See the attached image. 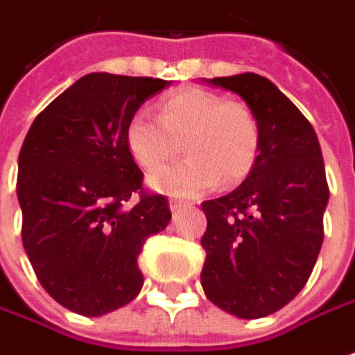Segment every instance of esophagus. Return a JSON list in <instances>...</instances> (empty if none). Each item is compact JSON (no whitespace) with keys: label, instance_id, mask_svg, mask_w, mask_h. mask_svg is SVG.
Masks as SVG:
<instances>
[{"label":"esophagus","instance_id":"esophagus-1","mask_svg":"<svg viewBox=\"0 0 355 355\" xmlns=\"http://www.w3.org/2000/svg\"><path fill=\"white\" fill-rule=\"evenodd\" d=\"M186 205H188V203L180 202V200H169V207H171V211H173V213H177V211H180V209H184Z\"/></svg>","mask_w":355,"mask_h":355}]
</instances>
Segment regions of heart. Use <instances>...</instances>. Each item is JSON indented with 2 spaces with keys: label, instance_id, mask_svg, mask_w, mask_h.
<instances>
[{
  "label": "heart",
  "instance_id": "obj_1",
  "mask_svg": "<svg viewBox=\"0 0 355 355\" xmlns=\"http://www.w3.org/2000/svg\"><path fill=\"white\" fill-rule=\"evenodd\" d=\"M126 148L138 167L157 171L180 151L189 155L177 166L153 173L150 186L157 192L194 198L242 182L259 153V121L252 107L225 100L215 92L186 88L159 103V117L136 113L126 125Z\"/></svg>",
  "mask_w": 355,
  "mask_h": 355
}]
</instances>
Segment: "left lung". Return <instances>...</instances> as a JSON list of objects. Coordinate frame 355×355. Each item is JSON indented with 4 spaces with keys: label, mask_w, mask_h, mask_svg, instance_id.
<instances>
[{
    "label": "left lung",
    "mask_w": 355,
    "mask_h": 355,
    "mask_svg": "<svg viewBox=\"0 0 355 355\" xmlns=\"http://www.w3.org/2000/svg\"><path fill=\"white\" fill-rule=\"evenodd\" d=\"M207 84L246 101L261 140L246 180L202 203V286L230 315L259 319L296 298L313 271L329 202L323 153L309 121L265 76L244 73Z\"/></svg>",
    "instance_id": "left-lung-1"
}]
</instances>
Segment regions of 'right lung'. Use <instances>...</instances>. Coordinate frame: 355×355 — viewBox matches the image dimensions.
<instances>
[{"label":"right lung","mask_w":355,"mask_h":355,"mask_svg":"<svg viewBox=\"0 0 355 355\" xmlns=\"http://www.w3.org/2000/svg\"><path fill=\"white\" fill-rule=\"evenodd\" d=\"M167 80L90 73L34 119L19 153L22 246L40 284L78 315L138 296L144 242L171 220L167 198L142 190L126 125ZM132 193L141 196L126 206Z\"/></svg>","instance_id":"right-lung-1"}]
</instances>
